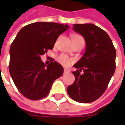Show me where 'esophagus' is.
Here are the masks:
<instances>
[{
	"label": "esophagus",
	"instance_id": "1",
	"mask_svg": "<svg viewBox=\"0 0 125 125\" xmlns=\"http://www.w3.org/2000/svg\"><path fill=\"white\" fill-rule=\"evenodd\" d=\"M63 72H64V73H68V72H69V70H67V69H65V68H64Z\"/></svg>",
	"mask_w": 125,
	"mask_h": 125
}]
</instances>
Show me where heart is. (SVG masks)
I'll return each mask as SVG.
<instances>
[{"instance_id":"b5f03b06","label":"heart","mask_w":125,"mask_h":125,"mask_svg":"<svg viewBox=\"0 0 125 125\" xmlns=\"http://www.w3.org/2000/svg\"><path fill=\"white\" fill-rule=\"evenodd\" d=\"M79 39H84L81 35H78V34H74L72 35V41H76V40H79ZM57 60L60 63L63 65H70L71 63L73 62L72 59L68 57L65 54H60L59 56H57Z\"/></svg>"}]
</instances>
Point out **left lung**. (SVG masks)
<instances>
[{
	"mask_svg": "<svg viewBox=\"0 0 125 125\" xmlns=\"http://www.w3.org/2000/svg\"><path fill=\"white\" fill-rule=\"evenodd\" d=\"M73 29L84 37L86 46L84 55L73 65L78 69L72 72L75 81L67 91L76 102L89 103L107 88L115 71L116 49L106 32L93 24H75Z\"/></svg>",
	"mask_w": 125,
	"mask_h": 125,
	"instance_id": "8db88e82",
	"label": "left lung"
}]
</instances>
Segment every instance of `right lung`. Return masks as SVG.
Instances as JSON below:
<instances>
[{"label":"right lung","instance_id":"add662e5","mask_svg":"<svg viewBox=\"0 0 125 125\" xmlns=\"http://www.w3.org/2000/svg\"><path fill=\"white\" fill-rule=\"evenodd\" d=\"M68 25L37 22L21 29L10 48L9 72L18 90L32 100L49 94L52 84L62 76L63 68L53 62L45 65L41 56L53 48Z\"/></svg>","mask_w":125,"mask_h":125}]
</instances>
